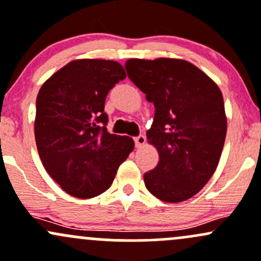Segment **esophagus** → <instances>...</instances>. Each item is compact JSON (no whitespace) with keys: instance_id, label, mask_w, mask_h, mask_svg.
I'll use <instances>...</instances> for the list:
<instances>
[{"instance_id":"obj_1","label":"esophagus","mask_w":261,"mask_h":261,"mask_svg":"<svg viewBox=\"0 0 261 261\" xmlns=\"http://www.w3.org/2000/svg\"><path fill=\"white\" fill-rule=\"evenodd\" d=\"M146 142V137L144 135H139L137 137H135V145L136 147H142Z\"/></svg>"}]
</instances>
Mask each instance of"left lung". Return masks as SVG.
Here are the masks:
<instances>
[{
    "mask_svg": "<svg viewBox=\"0 0 261 261\" xmlns=\"http://www.w3.org/2000/svg\"><path fill=\"white\" fill-rule=\"evenodd\" d=\"M125 68L154 107L146 135L160 161L144 174L146 188L163 202L190 199L207 185L219 163L227 135L222 91L183 59L134 58Z\"/></svg>",
    "mask_w": 261,
    "mask_h": 261,
    "instance_id": "left-lung-1",
    "label": "left lung"
}]
</instances>
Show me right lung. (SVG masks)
I'll return each instance as SVG.
<instances>
[{
	"mask_svg": "<svg viewBox=\"0 0 261 261\" xmlns=\"http://www.w3.org/2000/svg\"><path fill=\"white\" fill-rule=\"evenodd\" d=\"M126 78L120 63L76 59L39 89L34 136L45 171L63 191L93 198L109 190L135 147L128 136L109 134L105 99Z\"/></svg>",
	"mask_w": 261,
	"mask_h": 261,
	"instance_id": "right-lung-1",
	"label": "right lung"
}]
</instances>
